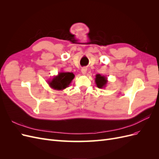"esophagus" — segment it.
<instances>
[{
	"instance_id": "34e87169",
	"label": "esophagus",
	"mask_w": 159,
	"mask_h": 159,
	"mask_svg": "<svg viewBox=\"0 0 159 159\" xmlns=\"http://www.w3.org/2000/svg\"><path fill=\"white\" fill-rule=\"evenodd\" d=\"M87 70L88 69L85 68V67H84V68H82V69H81V73H82L84 75H85L86 74V72H87Z\"/></svg>"
}]
</instances>
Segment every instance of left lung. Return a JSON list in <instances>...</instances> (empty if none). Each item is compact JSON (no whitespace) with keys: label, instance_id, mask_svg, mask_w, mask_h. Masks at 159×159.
I'll use <instances>...</instances> for the list:
<instances>
[{"label":"left lung","instance_id":"left-lung-1","mask_svg":"<svg viewBox=\"0 0 159 159\" xmlns=\"http://www.w3.org/2000/svg\"><path fill=\"white\" fill-rule=\"evenodd\" d=\"M107 83V78L104 75L97 74L95 76V84L98 88H105Z\"/></svg>","mask_w":159,"mask_h":159}]
</instances>
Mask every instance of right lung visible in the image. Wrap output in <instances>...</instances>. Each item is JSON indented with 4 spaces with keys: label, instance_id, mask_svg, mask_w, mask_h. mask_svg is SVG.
Segmentation results:
<instances>
[{
    "label": "right lung",
    "instance_id": "1",
    "mask_svg": "<svg viewBox=\"0 0 159 159\" xmlns=\"http://www.w3.org/2000/svg\"><path fill=\"white\" fill-rule=\"evenodd\" d=\"M74 78V74L70 72H60L58 75L54 77L48 81L50 87L56 90H62L68 87L72 80Z\"/></svg>",
    "mask_w": 159,
    "mask_h": 159
}]
</instances>
